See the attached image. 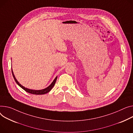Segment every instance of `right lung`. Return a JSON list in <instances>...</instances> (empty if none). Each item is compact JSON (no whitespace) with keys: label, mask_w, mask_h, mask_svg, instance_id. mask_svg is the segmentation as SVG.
Listing matches in <instances>:
<instances>
[{"label":"right lung","mask_w":133,"mask_h":133,"mask_svg":"<svg viewBox=\"0 0 133 133\" xmlns=\"http://www.w3.org/2000/svg\"><path fill=\"white\" fill-rule=\"evenodd\" d=\"M12 72L13 76L14 78V80L16 82V83L18 84L21 88H22V89L24 90H25L26 92L31 94H34V95H43V94H45L49 92L52 89V88L54 87V85L56 83V82L57 81V76H56V78L54 79V80L53 81V82L51 83V84L49 86H48V87L45 88V89H43L42 90H32V89H28V88H25L21 84H20V83L17 81V80L16 79V78L14 76L12 68Z\"/></svg>","instance_id":"obj_1"}]
</instances>
